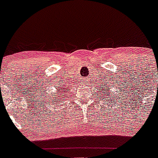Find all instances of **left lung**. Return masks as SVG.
<instances>
[{
	"mask_svg": "<svg viewBox=\"0 0 158 158\" xmlns=\"http://www.w3.org/2000/svg\"><path fill=\"white\" fill-rule=\"evenodd\" d=\"M102 88H101V90H102ZM103 90H104V89H103ZM106 94H108V92H107V93H106ZM102 97H104V96H102Z\"/></svg>",
	"mask_w": 158,
	"mask_h": 158,
	"instance_id": "obj_1",
	"label": "left lung"
}]
</instances>
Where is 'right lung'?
Here are the masks:
<instances>
[{
    "label": "right lung",
    "mask_w": 158,
    "mask_h": 158,
    "mask_svg": "<svg viewBox=\"0 0 158 158\" xmlns=\"http://www.w3.org/2000/svg\"><path fill=\"white\" fill-rule=\"evenodd\" d=\"M59 92H60V90H59Z\"/></svg>",
    "instance_id": "add662e5"
}]
</instances>
